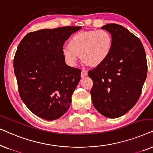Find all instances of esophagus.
Returning <instances> with one entry per match:
<instances>
[{
    "label": "esophagus",
    "mask_w": 153,
    "mask_h": 153,
    "mask_svg": "<svg viewBox=\"0 0 153 153\" xmlns=\"http://www.w3.org/2000/svg\"><path fill=\"white\" fill-rule=\"evenodd\" d=\"M87 75H88V72L86 70H83L82 71H81V77H84L85 76H87Z\"/></svg>",
    "instance_id": "34e87169"
}]
</instances>
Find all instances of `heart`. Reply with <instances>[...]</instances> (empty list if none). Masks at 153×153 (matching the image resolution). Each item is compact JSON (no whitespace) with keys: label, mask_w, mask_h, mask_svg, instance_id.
I'll list each match as a JSON object with an SVG mask.
<instances>
[{"label":"heart","mask_w":153,"mask_h":153,"mask_svg":"<svg viewBox=\"0 0 153 153\" xmlns=\"http://www.w3.org/2000/svg\"><path fill=\"white\" fill-rule=\"evenodd\" d=\"M113 48V37L105 30L81 31L71 37L68 46L63 47L62 55L67 63L76 66L79 57L92 67L101 65L109 57Z\"/></svg>","instance_id":"b5f03b06"}]
</instances>
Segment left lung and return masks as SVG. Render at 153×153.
I'll list each match as a JSON object with an SVG mask.
<instances>
[{"label":"left lung","instance_id":"8db88e82","mask_svg":"<svg viewBox=\"0 0 153 153\" xmlns=\"http://www.w3.org/2000/svg\"><path fill=\"white\" fill-rule=\"evenodd\" d=\"M113 37L107 60L88 72L93 81L92 101L100 114L110 118L125 115L135 105L147 76V60L140 39L120 25L101 27Z\"/></svg>","mask_w":153,"mask_h":153}]
</instances>
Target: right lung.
<instances>
[{
	"mask_svg": "<svg viewBox=\"0 0 153 153\" xmlns=\"http://www.w3.org/2000/svg\"><path fill=\"white\" fill-rule=\"evenodd\" d=\"M81 28L42 29L27 34L18 46L14 71L19 93L28 109L39 118L56 120L70 108L81 71L65 63L62 47Z\"/></svg>",
	"mask_w": 153,
	"mask_h": 153,
	"instance_id": "obj_1",
	"label": "right lung"
}]
</instances>
